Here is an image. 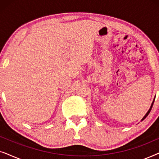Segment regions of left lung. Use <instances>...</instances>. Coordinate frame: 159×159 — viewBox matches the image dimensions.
Masks as SVG:
<instances>
[{"mask_svg": "<svg viewBox=\"0 0 159 159\" xmlns=\"http://www.w3.org/2000/svg\"><path fill=\"white\" fill-rule=\"evenodd\" d=\"M154 101H155V100H153V103H152V104H151V108H150V109L148 110V111L147 113H146V114H145V116H144V117H143V118L142 119V120H141V121H143V120H144V119H145V118H146V117L148 116V115L149 114V113L150 112H151V108H152V107H153V103H154Z\"/></svg>", "mask_w": 159, "mask_h": 159, "instance_id": "1", "label": "left lung"}]
</instances>
